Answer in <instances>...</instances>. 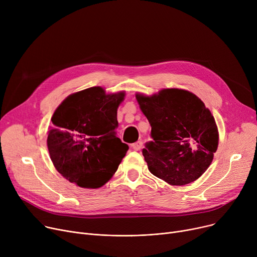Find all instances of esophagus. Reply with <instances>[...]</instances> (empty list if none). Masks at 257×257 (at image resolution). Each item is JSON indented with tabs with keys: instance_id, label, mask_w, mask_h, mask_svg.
I'll return each instance as SVG.
<instances>
[{
	"instance_id": "1",
	"label": "esophagus",
	"mask_w": 257,
	"mask_h": 257,
	"mask_svg": "<svg viewBox=\"0 0 257 257\" xmlns=\"http://www.w3.org/2000/svg\"><path fill=\"white\" fill-rule=\"evenodd\" d=\"M142 147H143V142H141V141H139V142H137V143H134V144L131 145V148H132V149H133L134 151L141 150Z\"/></svg>"
}]
</instances>
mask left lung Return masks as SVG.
Instances as JSON below:
<instances>
[{
  "instance_id": "1",
  "label": "left lung",
  "mask_w": 257,
  "mask_h": 257,
  "mask_svg": "<svg viewBox=\"0 0 257 257\" xmlns=\"http://www.w3.org/2000/svg\"><path fill=\"white\" fill-rule=\"evenodd\" d=\"M136 97L151 125L153 141L143 149L148 169L171 185L197 180L218 149L219 131L210 110L196 94L179 88Z\"/></svg>"
}]
</instances>
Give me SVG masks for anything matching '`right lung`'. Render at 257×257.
I'll use <instances>...</instances> for the list:
<instances>
[{"label": "right lung", "instance_id": "obj_1", "mask_svg": "<svg viewBox=\"0 0 257 257\" xmlns=\"http://www.w3.org/2000/svg\"><path fill=\"white\" fill-rule=\"evenodd\" d=\"M125 91L93 86L70 94L56 108L48 132L55 169L80 187L98 188L116 172L129 147L115 136L117 108Z\"/></svg>", "mask_w": 257, "mask_h": 257}]
</instances>
